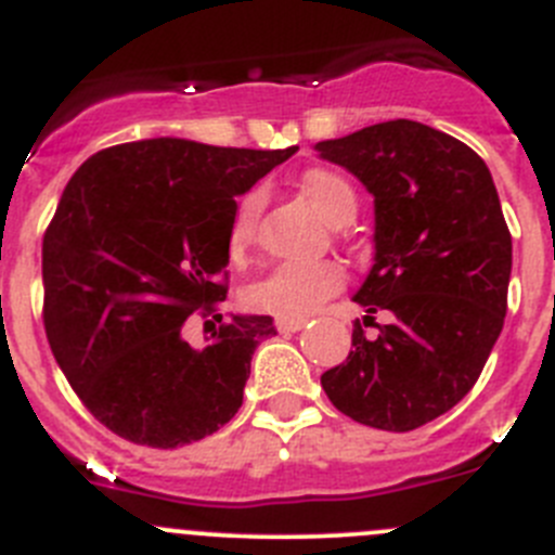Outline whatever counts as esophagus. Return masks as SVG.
Instances as JSON below:
<instances>
[{
	"mask_svg": "<svg viewBox=\"0 0 555 555\" xmlns=\"http://www.w3.org/2000/svg\"><path fill=\"white\" fill-rule=\"evenodd\" d=\"M274 326L281 332H299L305 326V319H278Z\"/></svg>",
	"mask_w": 555,
	"mask_h": 555,
	"instance_id": "obj_1",
	"label": "esophagus"
}]
</instances>
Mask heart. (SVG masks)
Listing matches in <instances>:
<instances>
[{"mask_svg": "<svg viewBox=\"0 0 555 555\" xmlns=\"http://www.w3.org/2000/svg\"><path fill=\"white\" fill-rule=\"evenodd\" d=\"M299 190L308 195L313 207L319 209L321 218L332 225L351 223L357 215V193L351 182L330 168H310L299 179ZM263 209V195L250 190L240 198L234 209V218L229 225V253L242 258L256 242L258 218ZM343 288V272L330 261L315 263H281L272 272L263 274L261 281L247 288V302L256 310L272 313L278 319H305L321 302Z\"/></svg>", "mask_w": 555, "mask_h": 555, "instance_id": "1", "label": "heart"}]
</instances>
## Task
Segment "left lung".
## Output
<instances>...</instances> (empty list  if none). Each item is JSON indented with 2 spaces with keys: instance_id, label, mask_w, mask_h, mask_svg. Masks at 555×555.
<instances>
[{
  "instance_id": "1",
  "label": "left lung",
  "mask_w": 555,
  "mask_h": 555,
  "mask_svg": "<svg viewBox=\"0 0 555 555\" xmlns=\"http://www.w3.org/2000/svg\"><path fill=\"white\" fill-rule=\"evenodd\" d=\"M376 207V256L353 302L346 362L321 376L337 411L405 433L447 414L477 384L506 315L512 236L493 177L463 141L411 119L315 144ZM389 325L367 338L372 313Z\"/></svg>"
}]
</instances>
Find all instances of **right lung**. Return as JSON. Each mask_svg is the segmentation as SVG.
I'll return each mask as SVG.
<instances>
[{
    "label": "right lung",
    "instance_id": "1",
    "mask_svg": "<svg viewBox=\"0 0 555 555\" xmlns=\"http://www.w3.org/2000/svg\"><path fill=\"white\" fill-rule=\"evenodd\" d=\"M297 152L144 139L89 157L43 236V321L56 365L116 436L173 450L240 411L269 315H231L229 225L236 195ZM202 309L221 326L183 337ZM211 323V322H208Z\"/></svg>",
    "mask_w": 555,
    "mask_h": 555
}]
</instances>
